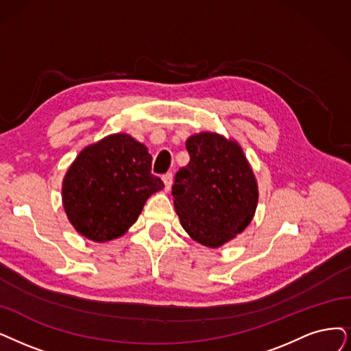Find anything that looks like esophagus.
<instances>
[{
	"instance_id": "esophagus-1",
	"label": "esophagus",
	"mask_w": 351,
	"mask_h": 351,
	"mask_svg": "<svg viewBox=\"0 0 351 351\" xmlns=\"http://www.w3.org/2000/svg\"><path fill=\"white\" fill-rule=\"evenodd\" d=\"M162 181H164V186H165V191H168L171 189V184H173V174L171 173L164 174Z\"/></svg>"
}]
</instances>
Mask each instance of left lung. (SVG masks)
<instances>
[{
  "label": "left lung",
  "mask_w": 351,
  "mask_h": 351,
  "mask_svg": "<svg viewBox=\"0 0 351 351\" xmlns=\"http://www.w3.org/2000/svg\"><path fill=\"white\" fill-rule=\"evenodd\" d=\"M190 162L174 178V207L193 241L219 247L242 233L255 216L258 183L243 149L216 132L186 141Z\"/></svg>",
  "instance_id": "8db88e82"
}]
</instances>
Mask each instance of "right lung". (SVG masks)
I'll return each instance as SVG.
<instances>
[{
  "label": "right lung",
  "mask_w": 351,
  "mask_h": 351,
  "mask_svg": "<svg viewBox=\"0 0 351 351\" xmlns=\"http://www.w3.org/2000/svg\"><path fill=\"white\" fill-rule=\"evenodd\" d=\"M147 147L128 134L108 135L83 148L63 178L69 221L93 242L122 236L136 221L151 194L164 189L151 174Z\"/></svg>",
  "instance_id": "1"
}]
</instances>
